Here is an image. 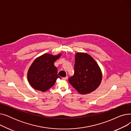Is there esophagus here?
Masks as SVG:
<instances>
[{
	"instance_id": "34e87169",
	"label": "esophagus",
	"mask_w": 131,
	"mask_h": 131,
	"mask_svg": "<svg viewBox=\"0 0 131 131\" xmlns=\"http://www.w3.org/2000/svg\"><path fill=\"white\" fill-rule=\"evenodd\" d=\"M62 79H63V80H66L68 79V77H66L63 78Z\"/></svg>"
}]
</instances>
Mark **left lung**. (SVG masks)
<instances>
[{
	"label": "left lung",
	"mask_w": 131,
	"mask_h": 131,
	"mask_svg": "<svg viewBox=\"0 0 131 131\" xmlns=\"http://www.w3.org/2000/svg\"><path fill=\"white\" fill-rule=\"evenodd\" d=\"M75 58L74 74L68 81L79 93H91L101 83L100 68L94 59L86 53L78 52Z\"/></svg>",
	"instance_id": "obj_1"
}]
</instances>
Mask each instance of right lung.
Masks as SVG:
<instances>
[{"label":"right lung","mask_w":131,"mask_h":131,"mask_svg":"<svg viewBox=\"0 0 131 131\" xmlns=\"http://www.w3.org/2000/svg\"><path fill=\"white\" fill-rule=\"evenodd\" d=\"M61 54L57 56L45 53L34 60L27 72V80L35 90L45 92L54 85L58 78L57 68L54 61Z\"/></svg>","instance_id":"1"}]
</instances>
